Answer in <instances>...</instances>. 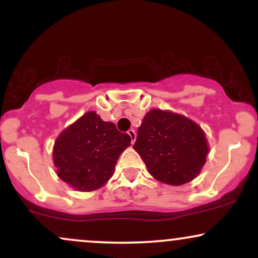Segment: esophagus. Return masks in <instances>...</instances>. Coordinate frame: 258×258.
<instances>
[{
    "label": "esophagus",
    "mask_w": 258,
    "mask_h": 258,
    "mask_svg": "<svg viewBox=\"0 0 258 258\" xmlns=\"http://www.w3.org/2000/svg\"><path fill=\"white\" fill-rule=\"evenodd\" d=\"M127 135H128L130 137H131V143L132 144L135 143V141H136V132H135V130H128V131H127Z\"/></svg>",
    "instance_id": "obj_1"
}]
</instances>
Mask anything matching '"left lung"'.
Instances as JSON below:
<instances>
[{
  "label": "left lung",
  "instance_id": "1",
  "mask_svg": "<svg viewBox=\"0 0 258 258\" xmlns=\"http://www.w3.org/2000/svg\"><path fill=\"white\" fill-rule=\"evenodd\" d=\"M155 179L182 185L200 173L209 154L203 128L184 115L170 110L148 111L133 146Z\"/></svg>",
  "mask_w": 258,
  "mask_h": 258
}]
</instances>
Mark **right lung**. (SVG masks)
<instances>
[{
  "instance_id": "obj_1",
  "label": "right lung",
  "mask_w": 258,
  "mask_h": 258,
  "mask_svg": "<svg viewBox=\"0 0 258 258\" xmlns=\"http://www.w3.org/2000/svg\"><path fill=\"white\" fill-rule=\"evenodd\" d=\"M130 146L127 133L88 111L55 139L53 162L61 180L79 191H92L111 178L117 159Z\"/></svg>"
}]
</instances>
